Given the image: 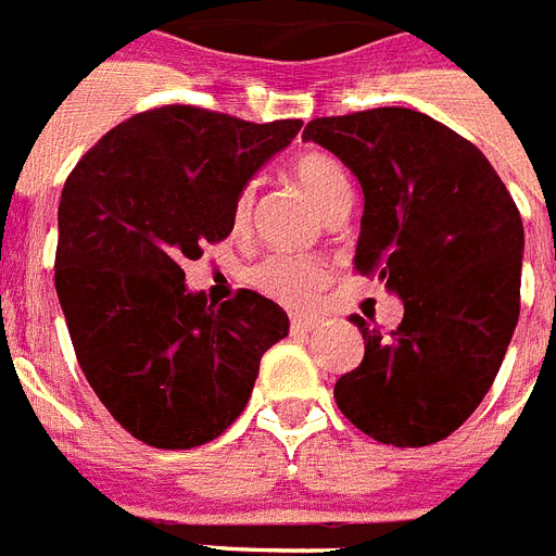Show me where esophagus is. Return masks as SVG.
Returning a JSON list of instances; mask_svg holds the SVG:
<instances>
[{
	"mask_svg": "<svg viewBox=\"0 0 556 556\" xmlns=\"http://www.w3.org/2000/svg\"><path fill=\"white\" fill-rule=\"evenodd\" d=\"M319 325V319L313 316V313H293L290 316V328H293V333H307L313 331Z\"/></svg>",
	"mask_w": 556,
	"mask_h": 556,
	"instance_id": "34e87169",
	"label": "esophagus"
}]
</instances>
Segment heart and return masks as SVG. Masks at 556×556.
<instances>
[{
	"label": "heart",
	"mask_w": 556,
	"mask_h": 556,
	"mask_svg": "<svg viewBox=\"0 0 556 556\" xmlns=\"http://www.w3.org/2000/svg\"><path fill=\"white\" fill-rule=\"evenodd\" d=\"M293 181L311 195V202L323 211L325 216L337 214L340 207H349L352 199V184L337 157L325 152H304L299 154L290 166ZM254 193L252 187H243L231 207V225L237 231H243L249 216H252ZM252 283L261 293L273 295L283 304H304L323 290L328 281V266L319 257L311 254H269L263 257L252 273Z\"/></svg>",
	"instance_id": "b5f03b06"
}]
</instances>
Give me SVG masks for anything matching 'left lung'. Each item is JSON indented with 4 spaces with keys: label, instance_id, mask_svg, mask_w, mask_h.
<instances>
[{
    "label": "left lung",
    "instance_id": "8db88e82",
    "mask_svg": "<svg viewBox=\"0 0 556 556\" xmlns=\"http://www.w3.org/2000/svg\"><path fill=\"white\" fill-rule=\"evenodd\" d=\"M302 137L361 184L354 273L404 304L390 337L352 316L366 352L333 387L337 407L387 445L445 440L490 392L519 323V207L478 146L410 108L323 116Z\"/></svg>",
    "mask_w": 556,
    "mask_h": 556
}]
</instances>
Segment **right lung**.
Segmentation results:
<instances>
[{"label": "right lung", "instance_id": "add662e5", "mask_svg": "<svg viewBox=\"0 0 556 556\" xmlns=\"http://www.w3.org/2000/svg\"><path fill=\"white\" fill-rule=\"evenodd\" d=\"M299 128L166 104L111 128L66 178L58 302L99 402L146 445L216 440L252 399L263 352L290 331L261 293L219 307L190 293L181 263L231 233L237 193Z\"/></svg>", "mask_w": 556, "mask_h": 556}]
</instances>
